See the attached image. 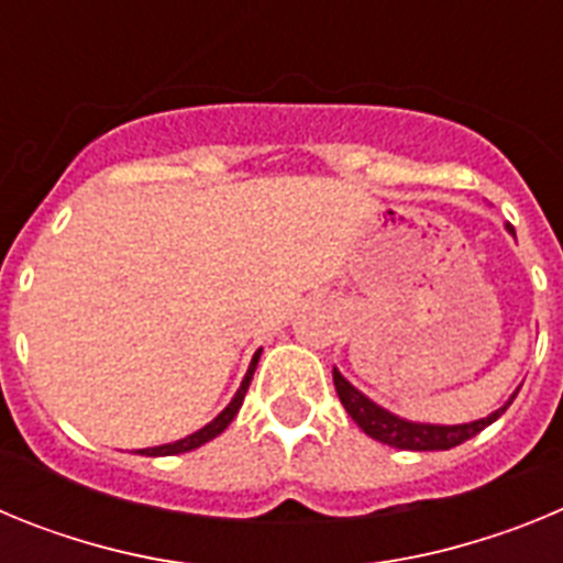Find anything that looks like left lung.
Returning <instances> with one entry per match:
<instances>
[{
	"instance_id": "8db88e82",
	"label": "left lung",
	"mask_w": 563,
	"mask_h": 563,
	"mask_svg": "<svg viewBox=\"0 0 563 563\" xmlns=\"http://www.w3.org/2000/svg\"><path fill=\"white\" fill-rule=\"evenodd\" d=\"M505 228L510 236H516L514 225H505ZM332 380H335V391L338 397H341L343 409H346V415L361 426L363 434H369L372 440L383 442V445H391V449H402V451H449L454 449V445H462L465 440L479 434L482 429H487L490 422L499 420L521 389L519 386L514 395L507 397V402L501 406V409L490 411V415L482 417V420L456 422V426H440V422H415V420H406V417L391 415L389 409H383V406H377L372 397H366L361 389H355V386H352V383L346 380L338 369H332Z\"/></svg>"
}]
</instances>
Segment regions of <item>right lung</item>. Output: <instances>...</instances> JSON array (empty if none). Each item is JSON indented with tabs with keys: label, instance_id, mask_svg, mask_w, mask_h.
Returning a JSON list of instances; mask_svg holds the SVG:
<instances>
[{
	"label": "right lung",
	"instance_id": "add662e5",
	"mask_svg": "<svg viewBox=\"0 0 563 563\" xmlns=\"http://www.w3.org/2000/svg\"><path fill=\"white\" fill-rule=\"evenodd\" d=\"M258 355H262V350H258L256 355H253L251 366H247V375L242 377V383H239L236 395L231 397V402H228L225 409H222L220 415L213 417V420L208 422V426H202L200 431H194V434L183 437V440H177V442H166V445H154V449H141V451H137V454H143V456H172V454H186V451L200 449V445H206V442H211L213 437H220L222 431H225L228 426H231V420H233V417H236V411L242 409V400H245V395H247V386H251V377H253V372H256Z\"/></svg>",
	"mask_w": 563,
	"mask_h": 563
}]
</instances>
